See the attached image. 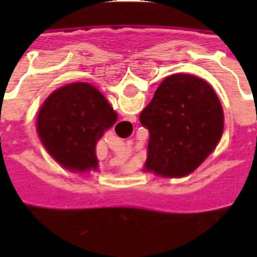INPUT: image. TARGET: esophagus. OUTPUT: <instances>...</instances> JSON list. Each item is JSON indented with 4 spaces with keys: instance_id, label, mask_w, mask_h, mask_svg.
I'll use <instances>...</instances> for the list:
<instances>
[{
    "instance_id": "34e87169",
    "label": "esophagus",
    "mask_w": 257,
    "mask_h": 257,
    "mask_svg": "<svg viewBox=\"0 0 257 257\" xmlns=\"http://www.w3.org/2000/svg\"><path fill=\"white\" fill-rule=\"evenodd\" d=\"M136 121V118H129V120H122L120 121L118 124H117V128L120 129L121 132L124 133H128V129L132 126V122H135Z\"/></svg>"
}]
</instances>
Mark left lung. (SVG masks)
I'll list each match as a JSON object with an SVG mask.
<instances>
[{
	"label": "left lung",
	"mask_w": 257,
	"mask_h": 257,
	"mask_svg": "<svg viewBox=\"0 0 257 257\" xmlns=\"http://www.w3.org/2000/svg\"><path fill=\"white\" fill-rule=\"evenodd\" d=\"M140 122L149 131L145 168L167 177L195 171L219 143L223 108L201 78L173 74L161 82Z\"/></svg>",
	"instance_id": "obj_1"
}]
</instances>
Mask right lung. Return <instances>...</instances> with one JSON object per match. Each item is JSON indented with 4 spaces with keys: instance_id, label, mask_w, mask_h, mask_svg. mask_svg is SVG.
<instances>
[{
    "instance_id": "obj_1",
    "label": "right lung",
    "mask_w": 257,
    "mask_h": 257,
    "mask_svg": "<svg viewBox=\"0 0 257 257\" xmlns=\"http://www.w3.org/2000/svg\"><path fill=\"white\" fill-rule=\"evenodd\" d=\"M117 114L94 86L74 82L54 90L38 113L37 131L48 152L76 171L97 168L96 144Z\"/></svg>"
}]
</instances>
